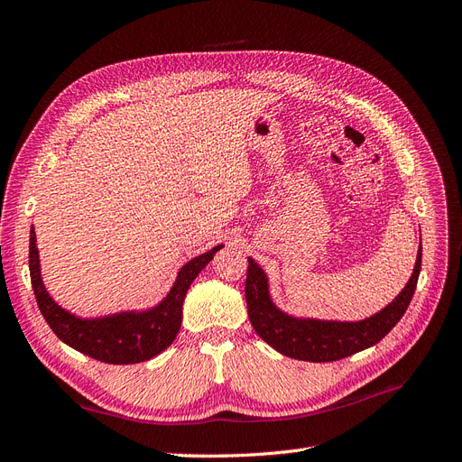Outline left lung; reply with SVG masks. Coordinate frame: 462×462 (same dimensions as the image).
Listing matches in <instances>:
<instances>
[{"mask_svg":"<svg viewBox=\"0 0 462 462\" xmlns=\"http://www.w3.org/2000/svg\"><path fill=\"white\" fill-rule=\"evenodd\" d=\"M420 268L422 245L418 248L412 277L393 302L368 319L355 321V324L341 321L339 324V321L297 319L279 312L268 295V279L258 268V263L248 258L245 297L250 324L265 343L285 356L309 362L341 360L380 343L395 328L412 300Z\"/></svg>","mask_w":462,"mask_h":462,"instance_id":"8db88e82","label":"left lung"}]
</instances>
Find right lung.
Listing matches in <instances>:
<instances>
[{
	"instance_id": "obj_1",
	"label": "right lung",
	"mask_w": 462,
	"mask_h": 462,
	"mask_svg": "<svg viewBox=\"0 0 462 462\" xmlns=\"http://www.w3.org/2000/svg\"><path fill=\"white\" fill-rule=\"evenodd\" d=\"M219 248L221 245L202 256L192 258L179 272L170 295L156 309L143 314L129 312L97 319H80L55 304L42 285L36 235L34 229H31V282L42 316L63 343L77 348L82 355L107 362V365H136V362L156 356L173 343L180 328V319H183L187 291L194 277L206 268V263L214 258Z\"/></svg>"
}]
</instances>
